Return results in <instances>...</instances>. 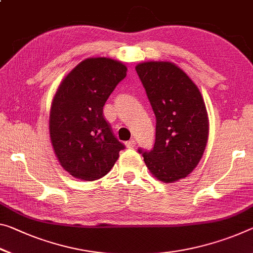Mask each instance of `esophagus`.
Returning a JSON list of instances; mask_svg holds the SVG:
<instances>
[{"mask_svg":"<svg viewBox=\"0 0 253 253\" xmlns=\"http://www.w3.org/2000/svg\"><path fill=\"white\" fill-rule=\"evenodd\" d=\"M135 145H136L135 139H130V141L126 142V146H127L128 148H133V147H135Z\"/></svg>","mask_w":253,"mask_h":253,"instance_id":"esophagus-1","label":"esophagus"}]
</instances>
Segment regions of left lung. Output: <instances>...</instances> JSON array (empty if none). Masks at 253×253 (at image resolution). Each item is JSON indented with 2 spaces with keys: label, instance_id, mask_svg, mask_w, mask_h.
<instances>
[{
  "label": "left lung",
  "instance_id": "1",
  "mask_svg": "<svg viewBox=\"0 0 253 253\" xmlns=\"http://www.w3.org/2000/svg\"><path fill=\"white\" fill-rule=\"evenodd\" d=\"M135 69L156 118L154 147L151 151L138 148V152L160 181L186 178L197 167L208 139L202 93L173 63L146 62Z\"/></svg>",
  "mask_w": 253,
  "mask_h": 253
}]
</instances>
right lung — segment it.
<instances>
[{
  "instance_id": "right-lung-1",
  "label": "right lung",
  "mask_w": 253,
  "mask_h": 253,
  "mask_svg": "<svg viewBox=\"0 0 253 253\" xmlns=\"http://www.w3.org/2000/svg\"><path fill=\"white\" fill-rule=\"evenodd\" d=\"M126 72L123 63L111 58H87L56 91L49 116L50 141L61 166L74 178H102L125 148L105 119L103 106Z\"/></svg>"
}]
</instances>
